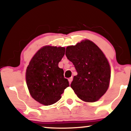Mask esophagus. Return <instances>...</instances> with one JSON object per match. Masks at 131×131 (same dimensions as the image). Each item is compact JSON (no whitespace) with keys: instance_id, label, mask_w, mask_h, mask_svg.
<instances>
[{"instance_id":"esophagus-1","label":"esophagus","mask_w":131,"mask_h":131,"mask_svg":"<svg viewBox=\"0 0 131 131\" xmlns=\"http://www.w3.org/2000/svg\"><path fill=\"white\" fill-rule=\"evenodd\" d=\"M68 81H69V85H71V84L72 81V77H71V78H70L69 79V80H68Z\"/></svg>"}]
</instances>
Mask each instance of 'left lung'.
Returning <instances> with one entry per match:
<instances>
[{
  "label": "left lung",
  "mask_w": 131,
  "mask_h": 131,
  "mask_svg": "<svg viewBox=\"0 0 131 131\" xmlns=\"http://www.w3.org/2000/svg\"><path fill=\"white\" fill-rule=\"evenodd\" d=\"M65 54L78 73L71 85L74 92L84 102H96L110 83L111 67L105 54L94 42L85 39L66 47Z\"/></svg>",
  "instance_id": "left-lung-1"
}]
</instances>
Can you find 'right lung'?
I'll return each instance as SVG.
<instances>
[{"instance_id": "1", "label": "right lung", "mask_w": 131, "mask_h": 131, "mask_svg": "<svg viewBox=\"0 0 131 131\" xmlns=\"http://www.w3.org/2000/svg\"><path fill=\"white\" fill-rule=\"evenodd\" d=\"M65 47L46 45L34 54L26 68V82L29 93L37 102L45 106L61 98L69 86L63 70L58 66L65 55Z\"/></svg>"}]
</instances>
